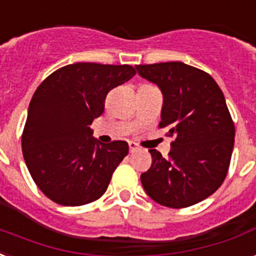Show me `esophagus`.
<instances>
[{
  "instance_id": "obj_1",
  "label": "esophagus",
  "mask_w": 256,
  "mask_h": 256,
  "mask_svg": "<svg viewBox=\"0 0 256 256\" xmlns=\"http://www.w3.org/2000/svg\"><path fill=\"white\" fill-rule=\"evenodd\" d=\"M128 146H130V152H134V150H138V142H128Z\"/></svg>"
}]
</instances>
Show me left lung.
I'll use <instances>...</instances> for the list:
<instances>
[{"label":"left lung","instance_id":"left-lung-1","mask_svg":"<svg viewBox=\"0 0 256 256\" xmlns=\"http://www.w3.org/2000/svg\"><path fill=\"white\" fill-rule=\"evenodd\" d=\"M136 69L162 89L159 126L175 138L168 158L150 150L152 164L140 176L142 187L166 207L194 206L212 195L228 172L235 126L224 94L208 73L179 61Z\"/></svg>","mask_w":256,"mask_h":256}]
</instances>
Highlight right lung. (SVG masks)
I'll use <instances>...</instances> for the list:
<instances>
[{
  "instance_id": "add662e5",
  "label": "right lung",
  "mask_w": 256,
  "mask_h": 256,
  "mask_svg": "<svg viewBox=\"0 0 256 256\" xmlns=\"http://www.w3.org/2000/svg\"><path fill=\"white\" fill-rule=\"evenodd\" d=\"M136 74L130 65L76 62L57 69L32 97L22 155L36 186L61 206H84L104 195L128 142L101 144L89 126L110 90Z\"/></svg>"
}]
</instances>
